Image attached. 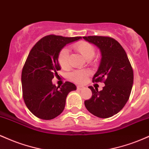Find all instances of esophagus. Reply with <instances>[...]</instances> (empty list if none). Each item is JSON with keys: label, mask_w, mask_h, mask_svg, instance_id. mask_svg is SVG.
<instances>
[{"label": "esophagus", "mask_w": 149, "mask_h": 149, "mask_svg": "<svg viewBox=\"0 0 149 149\" xmlns=\"http://www.w3.org/2000/svg\"><path fill=\"white\" fill-rule=\"evenodd\" d=\"M84 88H85V87L84 86H81V85H78V86H77V89H78V90H83Z\"/></svg>", "instance_id": "1"}]
</instances>
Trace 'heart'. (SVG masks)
<instances>
[{
  "mask_svg": "<svg viewBox=\"0 0 149 149\" xmlns=\"http://www.w3.org/2000/svg\"><path fill=\"white\" fill-rule=\"evenodd\" d=\"M73 48L83 56L84 59L88 60L92 64H96V59L94 58L95 54V48L90 42L86 41H79L73 44ZM58 62L63 69H67L69 67V50L63 48L58 54ZM90 72L88 70L75 71L70 74V79L76 83L82 84L87 80Z\"/></svg>",
  "mask_w": 149,
  "mask_h": 149,
  "instance_id": "b5f03b06",
  "label": "heart"
}]
</instances>
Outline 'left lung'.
Masks as SVG:
<instances>
[{
  "label": "left lung",
  "instance_id": "obj_1",
  "mask_svg": "<svg viewBox=\"0 0 149 149\" xmlns=\"http://www.w3.org/2000/svg\"><path fill=\"white\" fill-rule=\"evenodd\" d=\"M83 38L100 49L102 59L92 81L105 84L101 91L88 87L92 96L85 101V106L94 116L107 118L118 113L129 100L134 80L132 68L123 47L115 39L97 36Z\"/></svg>",
  "mask_w": 149,
  "mask_h": 149
}]
</instances>
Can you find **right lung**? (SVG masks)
<instances>
[{
	"label": "right lung",
	"instance_id": "obj_1",
	"mask_svg": "<svg viewBox=\"0 0 149 149\" xmlns=\"http://www.w3.org/2000/svg\"><path fill=\"white\" fill-rule=\"evenodd\" d=\"M80 38L46 36L30 51L22 72V94L26 106L38 118L51 120L61 114L68 94L76 90L71 82L56 87L52 80L61 69L58 62L61 49L66 44Z\"/></svg>",
	"mask_w": 149,
	"mask_h": 149
}]
</instances>
